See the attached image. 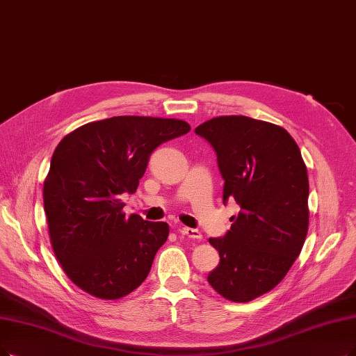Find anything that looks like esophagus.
Returning <instances> with one entry per match:
<instances>
[{
	"instance_id": "obj_1",
	"label": "esophagus",
	"mask_w": 356,
	"mask_h": 356,
	"mask_svg": "<svg viewBox=\"0 0 356 356\" xmlns=\"http://www.w3.org/2000/svg\"><path fill=\"white\" fill-rule=\"evenodd\" d=\"M181 232L186 235V236H188V238H193V239H202L203 238L202 232L198 231V229H193V227H187V226L182 227Z\"/></svg>"
}]
</instances>
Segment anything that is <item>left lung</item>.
I'll list each match as a JSON object with an SVG mask.
<instances>
[{
  "label": "left lung",
  "mask_w": 356,
  "mask_h": 356,
  "mask_svg": "<svg viewBox=\"0 0 356 356\" xmlns=\"http://www.w3.org/2000/svg\"><path fill=\"white\" fill-rule=\"evenodd\" d=\"M215 149L223 204L241 207L222 238L209 243L220 261L207 280L234 302L252 301L286 276L308 232V175L301 150L279 125L244 115L218 117L194 130Z\"/></svg>",
  "instance_id": "left-lung-1"
}]
</instances>
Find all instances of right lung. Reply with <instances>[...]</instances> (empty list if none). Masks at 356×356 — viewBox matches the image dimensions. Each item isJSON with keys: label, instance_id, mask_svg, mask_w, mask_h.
<instances>
[{"label": "right lung", "instance_id": "add662e5", "mask_svg": "<svg viewBox=\"0 0 356 356\" xmlns=\"http://www.w3.org/2000/svg\"><path fill=\"white\" fill-rule=\"evenodd\" d=\"M181 120L112 117L89 122L56 146L44 182L51 244L65 275L81 291L118 300L147 277L169 226L125 216L152 152L187 134Z\"/></svg>", "mask_w": 356, "mask_h": 356}]
</instances>
